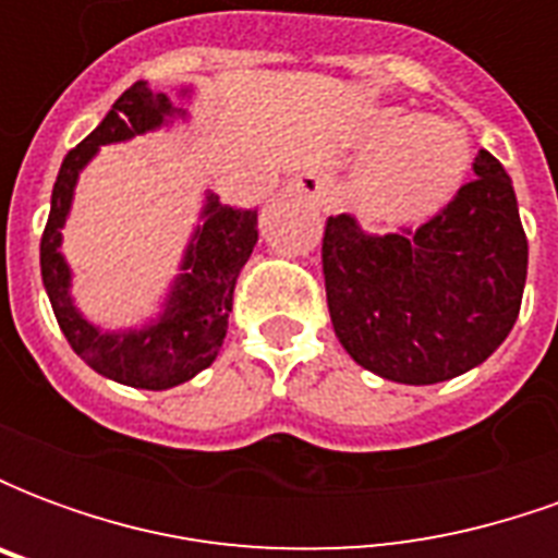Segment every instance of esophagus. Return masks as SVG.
I'll use <instances>...</instances> for the list:
<instances>
[{
  "label": "esophagus",
  "mask_w": 558,
  "mask_h": 558,
  "mask_svg": "<svg viewBox=\"0 0 558 558\" xmlns=\"http://www.w3.org/2000/svg\"><path fill=\"white\" fill-rule=\"evenodd\" d=\"M290 191H295V194L302 196V199L314 203V206H326L328 194H331L328 179L316 175V172H302V175L290 179Z\"/></svg>",
  "instance_id": "esophagus-1"
}]
</instances>
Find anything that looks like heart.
Returning a JSON list of instances; mask_svg holds the SVG:
<instances>
[{"instance_id":"1","label":"heart","mask_w":558,"mask_h":558,"mask_svg":"<svg viewBox=\"0 0 558 558\" xmlns=\"http://www.w3.org/2000/svg\"><path fill=\"white\" fill-rule=\"evenodd\" d=\"M374 151L362 160L352 199L364 218L410 223L433 215L469 167V140L451 122L388 110L367 125Z\"/></svg>"}]
</instances>
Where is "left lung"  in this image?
I'll return each instance as SVG.
<instances>
[{"mask_svg":"<svg viewBox=\"0 0 558 558\" xmlns=\"http://www.w3.org/2000/svg\"><path fill=\"white\" fill-rule=\"evenodd\" d=\"M475 179L433 218L367 232L326 220L323 278L335 335L364 371L403 386L466 374L514 328L529 242L511 175L481 148Z\"/></svg>","mask_w":558,"mask_h":558,"instance_id":"left-lung-1","label":"left lung"}]
</instances>
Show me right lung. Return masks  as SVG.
Here are the masks:
<instances>
[{
  "label": "right lung",
  "instance_id": "obj_1",
  "mask_svg": "<svg viewBox=\"0 0 558 558\" xmlns=\"http://www.w3.org/2000/svg\"><path fill=\"white\" fill-rule=\"evenodd\" d=\"M172 107L167 95H151L143 80L128 86L104 122L80 146H74L62 160V170L56 175L50 218L41 235V278L44 290L53 304L56 323L92 371L110 376L122 386L163 388L182 386L191 376L206 371L218 359V350L227 338L232 314V292L239 271L254 251L256 239V208L223 206L215 196H208L203 227L196 230L194 242L184 256V275L172 290L170 307L160 316L158 326L131 335H101L74 311L68 299V266L59 254L62 223H65L77 172L83 163L98 151L104 143L134 137L151 131L170 116Z\"/></svg>",
  "mask_w": 558,
  "mask_h": 558
}]
</instances>
